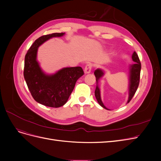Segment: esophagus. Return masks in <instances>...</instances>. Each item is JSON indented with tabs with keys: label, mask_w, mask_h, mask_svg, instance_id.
<instances>
[{
	"label": "esophagus",
	"mask_w": 161,
	"mask_h": 161,
	"mask_svg": "<svg viewBox=\"0 0 161 161\" xmlns=\"http://www.w3.org/2000/svg\"><path fill=\"white\" fill-rule=\"evenodd\" d=\"M92 67V64H91V63H89V64H87L86 65V66L85 68V74H88V73L91 72Z\"/></svg>",
	"instance_id": "1"
}]
</instances>
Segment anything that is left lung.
<instances>
[{
    "mask_svg": "<svg viewBox=\"0 0 161 161\" xmlns=\"http://www.w3.org/2000/svg\"><path fill=\"white\" fill-rule=\"evenodd\" d=\"M132 60L134 63V64L131 65L130 68V83H129V97H128V103L131 101V99H132V97H134V94L136 93V91H137V89L139 85V82H140V70H141V63L140 61V59L138 58V56L137 53H136V52H134L132 54ZM95 76L96 77V81H97V84L98 83L99 80L101 79V78L103 76L104 72L103 71L101 70V69H97L95 70ZM95 95L96 99L98 101L99 104L103 107V108L108 109V108H105V106L103 105V102L101 101V95H100V89L99 88L98 85H97L95 91Z\"/></svg>",
    "mask_w": 161,
    "mask_h": 161,
    "instance_id": "1",
    "label": "left lung"
}]
</instances>
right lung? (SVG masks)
Returning <instances> with one entry per match:
<instances>
[{
	"mask_svg": "<svg viewBox=\"0 0 161 161\" xmlns=\"http://www.w3.org/2000/svg\"><path fill=\"white\" fill-rule=\"evenodd\" d=\"M64 35V33H53L41 36L33 42L25 57L23 75L33 98L37 103L50 108L64 105L76 80L84 75L80 66L64 68L52 75H46L40 67L37 61L38 47L52 37Z\"/></svg>",
	"mask_w": 161,
	"mask_h": 161,
	"instance_id": "1",
	"label": "right lung"
}]
</instances>
